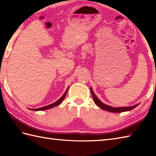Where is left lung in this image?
<instances>
[{
    "label": "left lung",
    "instance_id": "left-lung-1",
    "mask_svg": "<svg viewBox=\"0 0 156 156\" xmlns=\"http://www.w3.org/2000/svg\"><path fill=\"white\" fill-rule=\"evenodd\" d=\"M90 90H91V93H92V98L94 99V101L95 102V104L97 105L98 107H100L101 108L103 109V110H105L108 112H125V111H131L132 109H133L134 108H135L136 107L139 105V104L132 106V107H110V106L104 104L103 102H102L99 99L97 98V96L95 95V94L94 93L93 90H92V88L90 87Z\"/></svg>",
    "mask_w": 156,
    "mask_h": 156
}]
</instances>
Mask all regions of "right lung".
Here are the masks:
<instances>
[{"instance_id": "add662e5", "label": "right lung", "mask_w": 156, "mask_h": 156, "mask_svg": "<svg viewBox=\"0 0 156 156\" xmlns=\"http://www.w3.org/2000/svg\"><path fill=\"white\" fill-rule=\"evenodd\" d=\"M68 88H67V90H66L65 93H64V94H63L62 97L60 98H59V100H58V101H56V102H54V103H52V104L49 105H48V106H45V107H44L39 108H34V109H31V108H29V109H30V110L35 111H44V110H47V109H49V108H53V107H56V106H58V105H59V104H60L61 102L63 101V100H64V98L66 97V93H67V91H68Z\"/></svg>"}]
</instances>
